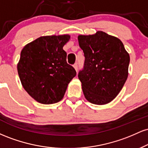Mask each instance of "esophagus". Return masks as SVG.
<instances>
[{
	"mask_svg": "<svg viewBox=\"0 0 148 148\" xmlns=\"http://www.w3.org/2000/svg\"><path fill=\"white\" fill-rule=\"evenodd\" d=\"M73 67H74V68L75 69V70L76 71V72H77V71H78V64L75 63L74 64V65H73Z\"/></svg>",
	"mask_w": 148,
	"mask_h": 148,
	"instance_id": "esophagus-1",
	"label": "esophagus"
}]
</instances>
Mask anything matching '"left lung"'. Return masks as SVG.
<instances>
[{"mask_svg": "<svg viewBox=\"0 0 148 148\" xmlns=\"http://www.w3.org/2000/svg\"><path fill=\"white\" fill-rule=\"evenodd\" d=\"M78 40L85 56L78 74L85 97L94 104L111 102L127 81L130 55L121 40L103 31L79 35Z\"/></svg>", "mask_w": 148, "mask_h": 148, "instance_id": "left-lung-1", "label": "left lung"}]
</instances>
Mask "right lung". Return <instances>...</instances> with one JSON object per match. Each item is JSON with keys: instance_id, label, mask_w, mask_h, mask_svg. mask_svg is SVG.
I'll use <instances>...</instances> for the list:
<instances>
[{"instance_id": "obj_1", "label": "right lung", "mask_w": 148, "mask_h": 148, "mask_svg": "<svg viewBox=\"0 0 148 148\" xmlns=\"http://www.w3.org/2000/svg\"><path fill=\"white\" fill-rule=\"evenodd\" d=\"M69 35L42 36L23 47L17 64L18 74L25 90L43 104L63 98L68 84L76 75L67 64L64 45Z\"/></svg>"}]
</instances>
